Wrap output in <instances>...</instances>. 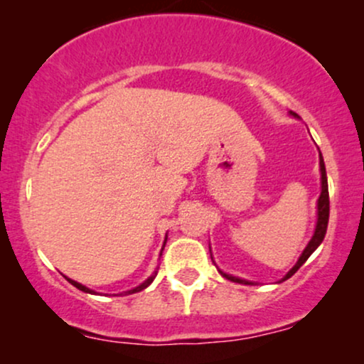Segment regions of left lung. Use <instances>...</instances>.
Returning <instances> with one entry per match:
<instances>
[{
    "mask_svg": "<svg viewBox=\"0 0 364 364\" xmlns=\"http://www.w3.org/2000/svg\"><path fill=\"white\" fill-rule=\"evenodd\" d=\"M291 114H292V116H296L294 112H292V111H291ZM320 171H321V193H320V198H318V220H316L315 235H313L311 241H310V243H308L306 248H304V252H303L301 257H299V260L296 262V265L292 267V269L289 270V272H287V275H286V277L282 279V281H286V279H289L291 275H294L296 272H298L299 267H301L303 263L306 262L308 258H310V255H311L313 252H315L316 248H318L321 241H323L325 232H327V225H328V212H330V202H328L327 173H325V164H323V157H321V154H320ZM220 274H223V277L229 279V281H232V282H240V284H252V282H248V281H243V279L232 277V275H228V274H224V272H220Z\"/></svg>",
    "mask_w": 364,
    "mask_h": 364,
    "instance_id": "obj_1",
    "label": "left lung"
}]
</instances>
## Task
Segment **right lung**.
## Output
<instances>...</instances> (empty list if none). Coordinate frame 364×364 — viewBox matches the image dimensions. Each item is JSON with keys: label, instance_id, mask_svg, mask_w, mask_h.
Returning a JSON list of instances; mask_svg holds the SVG:
<instances>
[{"label": "right lung", "instance_id": "add662e5", "mask_svg": "<svg viewBox=\"0 0 364 364\" xmlns=\"http://www.w3.org/2000/svg\"><path fill=\"white\" fill-rule=\"evenodd\" d=\"M162 250H164V248H162ZM156 275H157V274L150 275V277L147 279V281H145L144 284H140V286H139V287H135V289H132V291H127V294H133V292H139V291H141V289H145V287H147V286H150V284H152V281H154V279H156ZM68 281H70V282H72V284H73V286H75V287H77V289H80V291H83V292H94V291H90V289H89V287H85V286H82V284H78V282H75V281H72V279H68Z\"/></svg>", "mask_w": 364, "mask_h": 364}]
</instances>
